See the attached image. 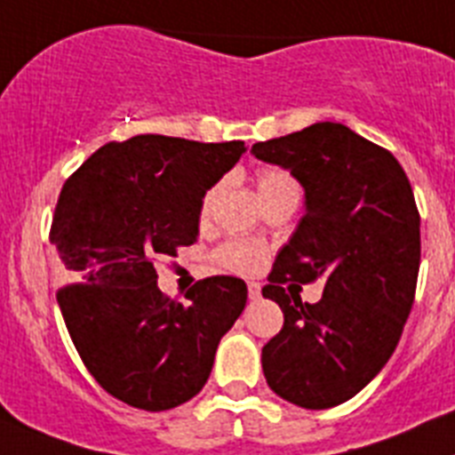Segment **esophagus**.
Instances as JSON below:
<instances>
[{"mask_svg": "<svg viewBox=\"0 0 455 455\" xmlns=\"http://www.w3.org/2000/svg\"><path fill=\"white\" fill-rule=\"evenodd\" d=\"M247 296H250V300L261 299V284H259V282H250V284H247Z\"/></svg>", "mask_w": 455, "mask_h": 455, "instance_id": "34e87169", "label": "esophagus"}]
</instances>
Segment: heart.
Instances as JSON below:
<instances>
[{
    "label": "heart",
    "mask_w": 455,
    "mask_h": 455,
    "mask_svg": "<svg viewBox=\"0 0 455 455\" xmlns=\"http://www.w3.org/2000/svg\"><path fill=\"white\" fill-rule=\"evenodd\" d=\"M286 187H296L293 180L282 171H263L259 175V194L275 192V189H286ZM212 201H215V189L205 194L204 205H201V215L208 217L210 208H212ZM217 261H220L221 268L231 270V273L238 275H251L257 273L259 268L266 261V250L263 245H259L257 240L238 238L231 240L227 245H221L217 251Z\"/></svg>",
    "instance_id": "obj_1"
}]
</instances>
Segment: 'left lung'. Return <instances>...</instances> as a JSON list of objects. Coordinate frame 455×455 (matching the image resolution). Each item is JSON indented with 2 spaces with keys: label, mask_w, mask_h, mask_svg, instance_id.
Here are the masks:
<instances>
[{
  "label": "left lung",
  "mask_w": 455,
  "mask_h": 455,
  "mask_svg": "<svg viewBox=\"0 0 455 455\" xmlns=\"http://www.w3.org/2000/svg\"><path fill=\"white\" fill-rule=\"evenodd\" d=\"M251 155L305 192L303 217L263 286L284 312L261 351L263 375L280 398L328 410L368 387L398 347L421 261L414 192L391 152L338 122L257 143ZM315 279L324 280L323 300L303 304L291 286Z\"/></svg>",
  "instance_id": "8db88e82"
}]
</instances>
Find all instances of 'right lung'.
<instances>
[{
	"instance_id": "1",
	"label": "right lung",
	"mask_w": 455,
	"mask_h": 455,
	"mask_svg": "<svg viewBox=\"0 0 455 455\" xmlns=\"http://www.w3.org/2000/svg\"><path fill=\"white\" fill-rule=\"evenodd\" d=\"M245 152L243 140L140 133L99 148L64 182L51 245L74 284L57 303L83 363L122 403L164 411L192 400L245 310L238 277L196 282L178 303L162 296L155 270L156 257L198 238L205 192Z\"/></svg>"
}]
</instances>
